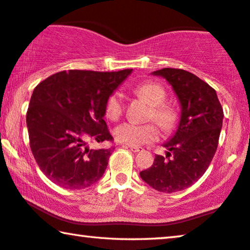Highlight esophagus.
Returning <instances> with one entry per match:
<instances>
[{
	"mask_svg": "<svg viewBox=\"0 0 250 250\" xmlns=\"http://www.w3.org/2000/svg\"><path fill=\"white\" fill-rule=\"evenodd\" d=\"M126 147H128L132 152H140L142 149V147L140 146H132V145H126Z\"/></svg>",
	"mask_w": 250,
	"mask_h": 250,
	"instance_id": "1",
	"label": "esophagus"
}]
</instances>
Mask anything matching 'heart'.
Wrapping results in <instances>:
<instances>
[{
	"mask_svg": "<svg viewBox=\"0 0 250 250\" xmlns=\"http://www.w3.org/2000/svg\"><path fill=\"white\" fill-rule=\"evenodd\" d=\"M135 93L145 99L151 105L149 118H153L163 130H171L178 122V115L171 106L164 104L167 93L164 88L156 83H145L135 88ZM123 113L122 95L115 91L106 102V115L110 120H117ZM160 136V130L156 125L136 124L133 122L122 123L114 129L115 140L120 143L140 146V145L151 143Z\"/></svg>",
	"mask_w": 250,
	"mask_h": 250,
	"instance_id": "obj_1",
	"label": "heart"
}]
</instances>
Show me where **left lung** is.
I'll return each mask as SVG.
<instances>
[{
  "instance_id": "8db88e82",
  "label": "left lung",
  "mask_w": 250,
  "mask_h": 250,
  "mask_svg": "<svg viewBox=\"0 0 250 250\" xmlns=\"http://www.w3.org/2000/svg\"><path fill=\"white\" fill-rule=\"evenodd\" d=\"M152 75L170 83L181 113L173 135L163 144L172 159L155 155L152 167L140 175L153 189L172 193L191 187L209 167L218 147L224 110L216 90L189 71L164 68Z\"/></svg>"
}]
</instances>
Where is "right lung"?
<instances>
[{"label":"right lung","instance_id":"1","mask_svg":"<svg viewBox=\"0 0 250 250\" xmlns=\"http://www.w3.org/2000/svg\"><path fill=\"white\" fill-rule=\"evenodd\" d=\"M132 71H60L34 88L26 113L30 147L53 183L80 190L102 179L113 151L88 142L113 140L104 121L106 102Z\"/></svg>","mask_w":250,"mask_h":250}]
</instances>
